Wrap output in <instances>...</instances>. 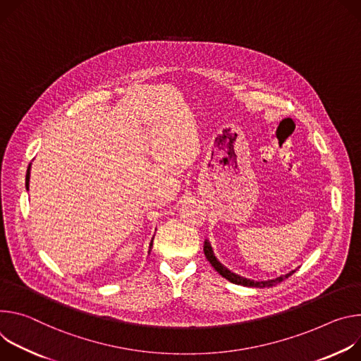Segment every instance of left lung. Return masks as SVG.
Wrapping results in <instances>:
<instances>
[{
	"label": "left lung",
	"mask_w": 361,
	"mask_h": 361,
	"mask_svg": "<svg viewBox=\"0 0 361 361\" xmlns=\"http://www.w3.org/2000/svg\"><path fill=\"white\" fill-rule=\"evenodd\" d=\"M204 252H205L207 259H208V261L211 262V265L215 268V271H216L219 275H222L224 278H226L229 283H233V284H236V286L255 287V288L274 287V286H276L278 283L284 281L286 278H288L290 275H293V274L295 272V269H293V271H290V272L286 274V275H279V276H276V278H274V279H268V281H254V279L244 278V276H241V275H238V274L229 271L226 267H224V265L216 259V257H215V254H214V251H212V247H211L208 239H205V243H204Z\"/></svg>",
	"instance_id": "obj_1"
}]
</instances>
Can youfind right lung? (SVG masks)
I'll return each mask as SVG.
<instances>
[{"instance_id":"add662e5","label":"right lung","mask_w":361,"mask_h":361,"mask_svg":"<svg viewBox=\"0 0 361 361\" xmlns=\"http://www.w3.org/2000/svg\"><path fill=\"white\" fill-rule=\"evenodd\" d=\"M30 169H31V164L28 165V168H27V175H25V189L28 190V186H30ZM152 245H153V238H152V241H150V244H149V252H150V250H152Z\"/></svg>"}]
</instances>
